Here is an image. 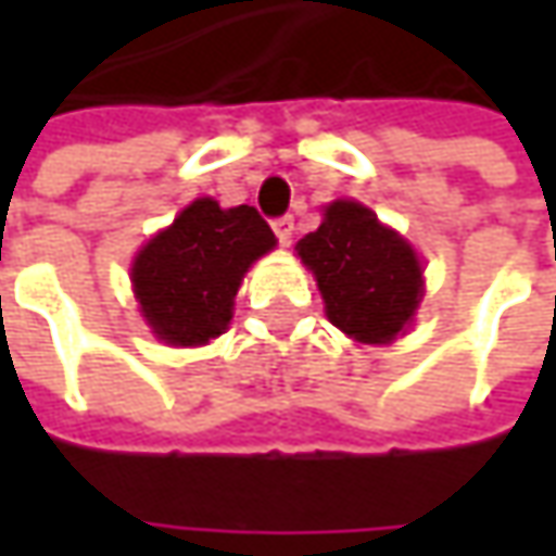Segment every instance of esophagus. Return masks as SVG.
I'll return each instance as SVG.
<instances>
[{
	"instance_id": "34e87169",
	"label": "esophagus",
	"mask_w": 556,
	"mask_h": 556,
	"mask_svg": "<svg viewBox=\"0 0 556 556\" xmlns=\"http://www.w3.org/2000/svg\"><path fill=\"white\" fill-rule=\"evenodd\" d=\"M271 228H275V235H278L281 244H290V238H293V216H278L271 223Z\"/></svg>"
}]
</instances>
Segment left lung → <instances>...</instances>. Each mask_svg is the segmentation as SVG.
I'll use <instances>...</instances> for the list:
<instances>
[{
    "instance_id": "1",
    "label": "left lung",
    "mask_w": 556,
    "mask_h": 556,
    "mask_svg": "<svg viewBox=\"0 0 556 556\" xmlns=\"http://www.w3.org/2000/svg\"><path fill=\"white\" fill-rule=\"evenodd\" d=\"M325 296L328 318L358 343H390L420 303V263L368 206L333 201L300 244Z\"/></svg>"
}]
</instances>
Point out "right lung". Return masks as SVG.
I'll return each instance as SVG.
<instances>
[{"label": "right lung", "mask_w": 556, "mask_h": 556, "mask_svg": "<svg viewBox=\"0 0 556 556\" xmlns=\"http://www.w3.org/2000/svg\"><path fill=\"white\" fill-rule=\"evenodd\" d=\"M275 235L253 206L223 210L201 198L141 247L132 285L151 331L173 346H198L228 328L235 293Z\"/></svg>", "instance_id": "add662e5"}]
</instances>
